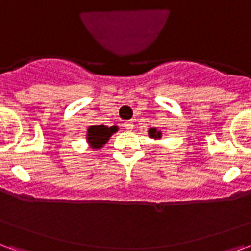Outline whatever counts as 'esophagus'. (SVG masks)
<instances>
[{
    "label": "esophagus",
    "mask_w": 251,
    "mask_h": 251,
    "mask_svg": "<svg viewBox=\"0 0 251 251\" xmlns=\"http://www.w3.org/2000/svg\"><path fill=\"white\" fill-rule=\"evenodd\" d=\"M124 128L127 129V131H132L133 129V123L131 122V120H127V122H124Z\"/></svg>",
    "instance_id": "obj_1"
}]
</instances>
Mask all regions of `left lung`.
Wrapping results in <instances>:
<instances>
[{"mask_svg": "<svg viewBox=\"0 0 251 251\" xmlns=\"http://www.w3.org/2000/svg\"><path fill=\"white\" fill-rule=\"evenodd\" d=\"M148 136L151 139H154V140H160L161 136H163V133H161V131H157L156 128H150L148 129Z\"/></svg>", "mask_w": 251, "mask_h": 251, "instance_id": "obj_1", "label": "left lung"}]
</instances>
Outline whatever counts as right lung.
<instances>
[{
    "label": "right lung",
    "mask_w": 251,
    "mask_h": 251,
    "mask_svg": "<svg viewBox=\"0 0 251 251\" xmlns=\"http://www.w3.org/2000/svg\"><path fill=\"white\" fill-rule=\"evenodd\" d=\"M118 126H111L107 127L104 124H92L86 131V141L91 150L97 151L103 148L107 144L111 136L118 132Z\"/></svg>",
    "instance_id": "obj_1"
}]
</instances>
